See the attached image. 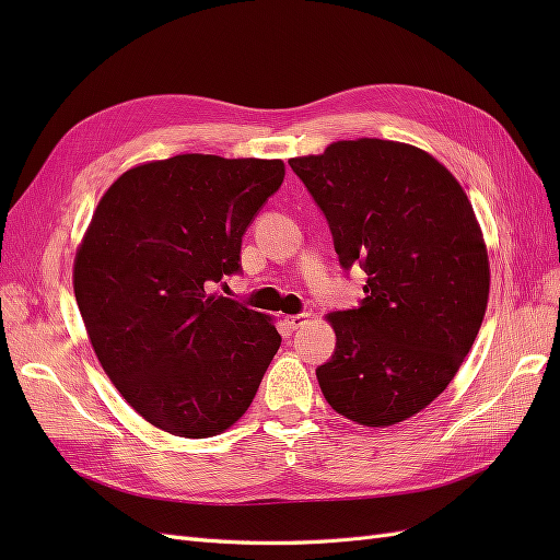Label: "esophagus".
Segmentation results:
<instances>
[{
	"mask_svg": "<svg viewBox=\"0 0 560 560\" xmlns=\"http://www.w3.org/2000/svg\"><path fill=\"white\" fill-rule=\"evenodd\" d=\"M308 317H311V313H301V315H287V317H284V322H287V325H290V329H299V327L306 325Z\"/></svg>",
	"mask_w": 560,
	"mask_h": 560,
	"instance_id": "34e87169",
	"label": "esophagus"
}]
</instances>
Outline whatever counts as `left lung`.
Returning a JSON list of instances; mask_svg holds the SVG:
<instances>
[{
	"label": "left lung",
	"mask_w": 560,
	"mask_h": 560,
	"mask_svg": "<svg viewBox=\"0 0 560 560\" xmlns=\"http://www.w3.org/2000/svg\"><path fill=\"white\" fill-rule=\"evenodd\" d=\"M325 212L346 270L364 268L360 308L329 313L336 350L317 369L336 413L389 428L444 393L488 306V249L471 202L413 144L360 138L290 159Z\"/></svg>",
	"instance_id": "8db88e82"
}]
</instances>
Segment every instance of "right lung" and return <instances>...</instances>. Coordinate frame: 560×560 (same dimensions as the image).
Listing matches in <instances>:
<instances>
[{"instance_id":"add662e5","label":"right lung","mask_w":560,"mask_h":560,"mask_svg":"<svg viewBox=\"0 0 560 560\" xmlns=\"http://www.w3.org/2000/svg\"><path fill=\"white\" fill-rule=\"evenodd\" d=\"M282 179L280 159L179 154L130 167L97 202L74 296L105 374L163 432H226L280 348L273 317L208 287L241 270L243 233Z\"/></svg>"}]
</instances>
